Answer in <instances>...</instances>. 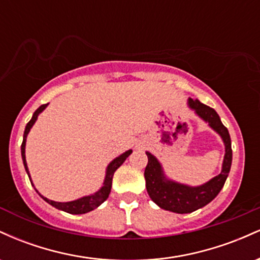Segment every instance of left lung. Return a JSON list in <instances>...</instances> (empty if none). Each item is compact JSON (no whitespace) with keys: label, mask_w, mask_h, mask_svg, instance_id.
I'll list each match as a JSON object with an SVG mask.
<instances>
[{"label":"left lung","mask_w":260,"mask_h":260,"mask_svg":"<svg viewBox=\"0 0 260 260\" xmlns=\"http://www.w3.org/2000/svg\"><path fill=\"white\" fill-rule=\"evenodd\" d=\"M188 105L190 109L194 110L202 120L208 122L209 126L220 134L225 144V156H223L222 170L219 175L202 186L190 187L166 178L161 164L153 154L147 151L148 165L145 168L144 177L148 194L151 201L161 209L177 214L192 213L213 201L225 184L232 162L231 138L228 128L223 126L215 110L202 104L198 99H190V98L188 99Z\"/></svg>","instance_id":"obj_1"}]
</instances>
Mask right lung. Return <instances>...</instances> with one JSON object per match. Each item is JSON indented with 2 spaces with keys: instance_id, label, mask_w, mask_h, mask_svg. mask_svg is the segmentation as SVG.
<instances>
[{
  "instance_id": "add662e5",
  "label": "right lung",
  "mask_w": 260,
  "mask_h": 260,
  "mask_svg": "<svg viewBox=\"0 0 260 260\" xmlns=\"http://www.w3.org/2000/svg\"><path fill=\"white\" fill-rule=\"evenodd\" d=\"M49 105V104H44V105H41L37 111L34 112V115H32L31 120L26 123L25 126V131H24V136H23V143H22V147H20V150H22V159H23V164H24V168H25V171L26 174L29 176V180H30V175H29V170H28V166H26V160H25V142H26V136H28L29 131H30V128L32 127V124L35 123V121L38 120V116L39 113H41L44 111L45 109H46V106ZM132 154V150H127L126 153H123L122 155H120L118 157H116V159H113L111 162L109 164V166H107L106 169V176H105V180H104V186L100 188L99 190H98L96 193H94V194L91 196H85V197H82V198L77 199V201H72V202H66V203H61V202H53V201H50V199L45 198L39 193V194L41 196V198L44 199L45 202L49 203L50 205H52V207H55L56 209H59V210H63L66 213H70V214H76V215H78V214H85V213H89V211L94 210L95 208H98L99 205L101 204L103 202H105L107 198H109V194L110 192H111V186H112V177H113V174H115V171L117 170L122 164L124 162V160L127 159L129 155ZM31 181V180H30ZM32 184V182H31Z\"/></svg>"
}]
</instances>
